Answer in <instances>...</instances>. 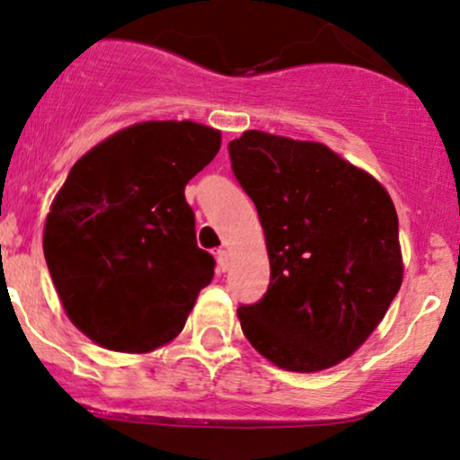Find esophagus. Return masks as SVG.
Wrapping results in <instances>:
<instances>
[{
	"label": "esophagus",
	"instance_id": "obj_1",
	"mask_svg": "<svg viewBox=\"0 0 460 460\" xmlns=\"http://www.w3.org/2000/svg\"><path fill=\"white\" fill-rule=\"evenodd\" d=\"M217 261H218L220 271H226V270H229V250H226V248H220V250H217Z\"/></svg>",
	"mask_w": 460,
	"mask_h": 460
}]
</instances>
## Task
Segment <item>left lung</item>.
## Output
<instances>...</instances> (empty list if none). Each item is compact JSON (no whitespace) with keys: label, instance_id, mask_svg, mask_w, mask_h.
<instances>
[{"label":"left lung","instance_id":"obj_1","mask_svg":"<svg viewBox=\"0 0 460 460\" xmlns=\"http://www.w3.org/2000/svg\"><path fill=\"white\" fill-rule=\"evenodd\" d=\"M229 156L270 254L263 299L237 307L243 335L282 369L333 367L380 324L403 280L391 195L318 142L246 131Z\"/></svg>","mask_w":460,"mask_h":460}]
</instances>
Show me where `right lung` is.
Segmentation results:
<instances>
[{
  "label": "right lung",
  "mask_w": 460,
  "mask_h": 460,
  "mask_svg": "<svg viewBox=\"0 0 460 460\" xmlns=\"http://www.w3.org/2000/svg\"><path fill=\"white\" fill-rule=\"evenodd\" d=\"M220 131L148 120L75 161L44 225L63 310L95 344L148 352L172 341L212 282L184 187L217 156Z\"/></svg>",
  "instance_id": "obj_1"
}]
</instances>
